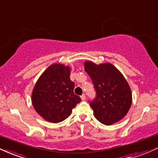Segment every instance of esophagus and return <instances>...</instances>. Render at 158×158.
Wrapping results in <instances>:
<instances>
[{"label":"esophagus","mask_w":158,"mask_h":158,"mask_svg":"<svg viewBox=\"0 0 158 158\" xmlns=\"http://www.w3.org/2000/svg\"><path fill=\"white\" fill-rule=\"evenodd\" d=\"M81 99H82V100H85V99H86V96H85V94H83L81 96Z\"/></svg>","instance_id":"esophagus-1"}]
</instances>
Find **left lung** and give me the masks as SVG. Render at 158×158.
<instances>
[{"label":"left lung","mask_w":158,"mask_h":158,"mask_svg":"<svg viewBox=\"0 0 158 158\" xmlns=\"http://www.w3.org/2000/svg\"><path fill=\"white\" fill-rule=\"evenodd\" d=\"M84 65L96 91L95 98L89 101L95 117L107 126L118 122L126 115L131 105L128 82L110 63L97 65L85 61Z\"/></svg>","instance_id":"8db88e82"}]
</instances>
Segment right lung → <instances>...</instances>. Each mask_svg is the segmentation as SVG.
<instances>
[{
  "instance_id": "right-lung-1",
  "label": "right lung",
  "mask_w": 158,
  "mask_h": 158,
  "mask_svg": "<svg viewBox=\"0 0 158 158\" xmlns=\"http://www.w3.org/2000/svg\"><path fill=\"white\" fill-rule=\"evenodd\" d=\"M70 69L54 64L40 77L34 87L32 102L37 113L47 121L59 123L70 115L81 101L73 93L75 84L70 79Z\"/></svg>"
}]
</instances>
